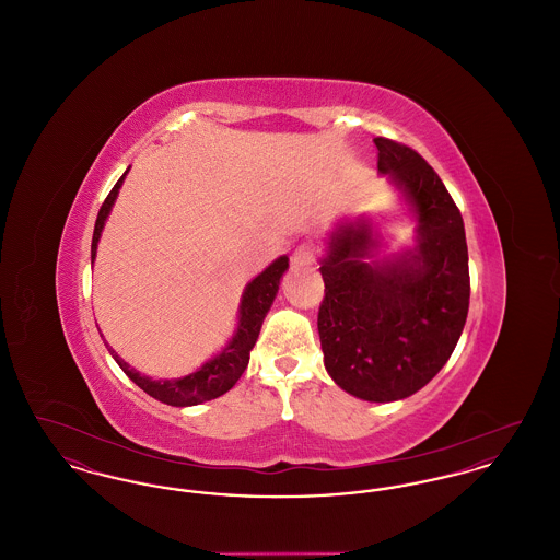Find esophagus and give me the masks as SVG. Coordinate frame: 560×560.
I'll return each mask as SVG.
<instances>
[{"label":"esophagus","mask_w":560,"mask_h":560,"mask_svg":"<svg viewBox=\"0 0 560 560\" xmlns=\"http://www.w3.org/2000/svg\"><path fill=\"white\" fill-rule=\"evenodd\" d=\"M317 262V249L311 243H302L292 254V265L295 268L313 267Z\"/></svg>","instance_id":"34e87169"}]
</instances>
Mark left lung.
<instances>
[{
  "label": "left lung",
  "mask_w": 560,
  "mask_h": 560,
  "mask_svg": "<svg viewBox=\"0 0 560 560\" xmlns=\"http://www.w3.org/2000/svg\"><path fill=\"white\" fill-rule=\"evenodd\" d=\"M377 170L418 220L416 247L373 260L370 222L338 226L320 260L325 370L357 399L388 402L424 388L452 357L470 304L464 220L439 174L413 149L373 138Z\"/></svg>",
  "instance_id": "obj_1"
}]
</instances>
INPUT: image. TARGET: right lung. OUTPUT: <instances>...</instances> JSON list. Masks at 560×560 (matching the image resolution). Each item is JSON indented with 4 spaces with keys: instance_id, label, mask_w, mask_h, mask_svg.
<instances>
[{
    "instance_id": "add662e5",
    "label": "right lung",
    "mask_w": 560,
    "mask_h": 560,
    "mask_svg": "<svg viewBox=\"0 0 560 560\" xmlns=\"http://www.w3.org/2000/svg\"><path fill=\"white\" fill-rule=\"evenodd\" d=\"M128 172H130V167L124 172V176L117 180V185L110 188V192L98 212V218H96L94 237H92V265L96 258L101 233L105 229L110 208L119 195V188L124 185ZM288 267H290V258L281 256L270 267L265 268L256 279H252L247 283L245 292L241 295L240 320H237V331H235L233 340L208 363H203L197 372L188 373L185 377L153 380V377L142 375L130 368L113 348L108 347L107 340H105V347L108 348L110 357L117 361V365L132 380L133 384L140 386L153 399L161 400L165 405H174V407H188V405H199L206 400L218 399L220 395L229 393L237 384L241 373L245 372V368L249 363V350L258 340L262 320L267 317L270 304L279 292V281Z\"/></svg>"
}]
</instances>
